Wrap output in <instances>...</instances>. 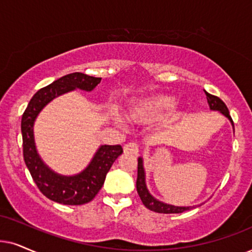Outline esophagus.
Here are the masks:
<instances>
[{"label":"esophagus","instance_id":"1","mask_svg":"<svg viewBox=\"0 0 252 252\" xmlns=\"http://www.w3.org/2000/svg\"><path fill=\"white\" fill-rule=\"evenodd\" d=\"M124 153H128V154H138V145L136 143H128L126 144L123 147Z\"/></svg>","mask_w":252,"mask_h":252}]
</instances>
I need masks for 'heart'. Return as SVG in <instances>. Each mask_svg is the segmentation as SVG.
Masks as SVG:
<instances>
[{
    "label": "heart",
    "instance_id": "heart-1",
    "mask_svg": "<svg viewBox=\"0 0 252 252\" xmlns=\"http://www.w3.org/2000/svg\"><path fill=\"white\" fill-rule=\"evenodd\" d=\"M174 98L167 94H158L147 96V98L137 100L126 110V116L133 122L151 123L160 120L165 115L167 110L171 109L167 115V121L173 122L181 115V112L176 108L172 109Z\"/></svg>",
    "mask_w": 252,
    "mask_h": 252
}]
</instances>
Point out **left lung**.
Wrapping results in <instances>:
<instances>
[{"label":"left lung","mask_w":252,"mask_h":252,"mask_svg":"<svg viewBox=\"0 0 252 252\" xmlns=\"http://www.w3.org/2000/svg\"><path fill=\"white\" fill-rule=\"evenodd\" d=\"M205 94L207 96V102L210 105V109L212 110H218L220 112L222 115L227 117L228 120L231 122V126H234L233 120L229 115V110H228L227 106L224 105V102L221 100L220 98H218L216 95L210 94L205 91ZM136 187H137V192H138L140 199L145 207L147 209L153 211V212L157 213H182L186 212L188 210L193 209L194 206H174V205H169V204L162 203L160 200H158L154 198L149 192L146 188V183H145V170H144V166H143V159L142 158H138V173H137V182H136Z\"/></svg>","instance_id":"left-lung-1"}]
</instances>
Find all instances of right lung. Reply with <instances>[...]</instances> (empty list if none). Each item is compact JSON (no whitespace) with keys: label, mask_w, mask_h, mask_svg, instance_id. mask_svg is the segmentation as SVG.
<instances>
[{"label":"right lung","mask_w":252,"mask_h":252,"mask_svg":"<svg viewBox=\"0 0 252 252\" xmlns=\"http://www.w3.org/2000/svg\"><path fill=\"white\" fill-rule=\"evenodd\" d=\"M101 78L82 72L63 76L48 86L40 89L30 100L22 117L23 156L33 181L47 198L64 205H83L94 198L105 182L107 173L117 158L123 153L121 145H101L90 165L82 173L64 176L46 166L35 149L33 126L38 114L56 96L75 89L92 91Z\"/></svg>","instance_id":"obj_1"}]
</instances>
